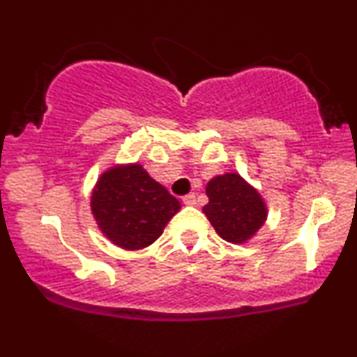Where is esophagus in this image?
I'll list each match as a JSON object with an SVG mask.
<instances>
[{"label":"esophagus","instance_id":"esophagus-1","mask_svg":"<svg viewBox=\"0 0 357 357\" xmlns=\"http://www.w3.org/2000/svg\"><path fill=\"white\" fill-rule=\"evenodd\" d=\"M183 203L186 206H195L196 204V196L192 195V192H190V195L183 196Z\"/></svg>","mask_w":357,"mask_h":357}]
</instances>
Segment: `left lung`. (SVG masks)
<instances>
[{"instance_id":"1","label":"left lung","mask_w":357,"mask_h":357,"mask_svg":"<svg viewBox=\"0 0 357 357\" xmlns=\"http://www.w3.org/2000/svg\"><path fill=\"white\" fill-rule=\"evenodd\" d=\"M206 195L209 203L203 213L227 243H246L268 218V208L259 192L236 173L213 178L206 186Z\"/></svg>"}]
</instances>
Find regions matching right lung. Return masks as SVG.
<instances>
[{"label": "right lung", "mask_w": 357, "mask_h": 357, "mask_svg": "<svg viewBox=\"0 0 357 357\" xmlns=\"http://www.w3.org/2000/svg\"><path fill=\"white\" fill-rule=\"evenodd\" d=\"M181 203L141 165H116L98 179L91 211L98 227L123 249H143L162 234Z\"/></svg>", "instance_id": "right-lung-1"}]
</instances>
